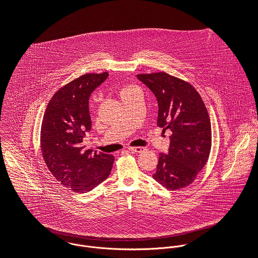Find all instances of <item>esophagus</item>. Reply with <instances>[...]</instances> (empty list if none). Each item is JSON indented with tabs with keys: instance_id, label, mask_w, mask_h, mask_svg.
I'll return each mask as SVG.
<instances>
[{
	"instance_id": "obj_1",
	"label": "esophagus",
	"mask_w": 258,
	"mask_h": 258,
	"mask_svg": "<svg viewBox=\"0 0 258 258\" xmlns=\"http://www.w3.org/2000/svg\"><path fill=\"white\" fill-rule=\"evenodd\" d=\"M146 149L145 148H142V147H136V148H130L128 151L132 152V153H142L144 152Z\"/></svg>"
}]
</instances>
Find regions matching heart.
I'll return each instance as SVG.
<instances>
[{
  "mask_svg": "<svg viewBox=\"0 0 258 258\" xmlns=\"http://www.w3.org/2000/svg\"><path fill=\"white\" fill-rule=\"evenodd\" d=\"M137 89H138V88H137V87H135V86H133V85L123 86V87L120 89V91H119V95H120V97L122 98L123 96H125V95L130 94L131 92H133V91H135V90H137Z\"/></svg>",
  "mask_w": 258,
  "mask_h": 258,
  "instance_id": "1",
  "label": "heart"
}]
</instances>
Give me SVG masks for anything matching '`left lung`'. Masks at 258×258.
<instances>
[{
	"label": "left lung",
	"instance_id": "left-lung-1",
	"mask_svg": "<svg viewBox=\"0 0 258 258\" xmlns=\"http://www.w3.org/2000/svg\"><path fill=\"white\" fill-rule=\"evenodd\" d=\"M137 77L157 98L158 125L172 132L168 153L160 154L153 178L169 190L185 188L209 158L212 135L206 106L190 83L166 72Z\"/></svg>",
	"mask_w": 258,
	"mask_h": 258
}]
</instances>
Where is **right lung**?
<instances>
[{"label": "right lung", "instance_id": "right-lung-1", "mask_svg": "<svg viewBox=\"0 0 258 258\" xmlns=\"http://www.w3.org/2000/svg\"><path fill=\"white\" fill-rule=\"evenodd\" d=\"M107 77V72L90 73L69 82L53 95L43 116V159L61 185L78 193L102 183L113 165L112 155L85 149L82 144L91 130L89 97Z\"/></svg>", "mask_w": 258, "mask_h": 258}]
</instances>
